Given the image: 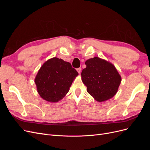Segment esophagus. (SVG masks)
<instances>
[{"mask_svg": "<svg viewBox=\"0 0 150 150\" xmlns=\"http://www.w3.org/2000/svg\"><path fill=\"white\" fill-rule=\"evenodd\" d=\"M77 71H78V72L79 74H81V68H78V69H77Z\"/></svg>", "mask_w": 150, "mask_h": 150, "instance_id": "esophagus-1", "label": "esophagus"}]
</instances>
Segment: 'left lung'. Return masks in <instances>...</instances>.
<instances>
[{
	"mask_svg": "<svg viewBox=\"0 0 150 150\" xmlns=\"http://www.w3.org/2000/svg\"><path fill=\"white\" fill-rule=\"evenodd\" d=\"M85 64L86 67L81 72V79L88 93L98 102L112 98L121 82V77L115 66L98 57L89 59Z\"/></svg>",
	"mask_w": 150,
	"mask_h": 150,
	"instance_id": "8db88e82",
	"label": "left lung"
}]
</instances>
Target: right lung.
Here are the masks:
<instances>
[{
    "label": "right lung",
    "instance_id": "add662e5",
    "mask_svg": "<svg viewBox=\"0 0 150 150\" xmlns=\"http://www.w3.org/2000/svg\"><path fill=\"white\" fill-rule=\"evenodd\" d=\"M78 75L69 62L54 57L40 67L34 81L40 97L49 103H57L69 92Z\"/></svg>",
    "mask_w": 150,
    "mask_h": 150
}]
</instances>
